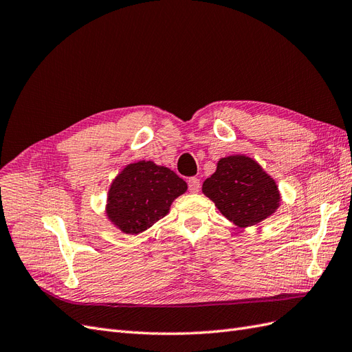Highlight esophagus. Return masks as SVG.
Returning <instances> with one entry per match:
<instances>
[{
    "instance_id": "1",
    "label": "esophagus",
    "mask_w": 352,
    "mask_h": 352,
    "mask_svg": "<svg viewBox=\"0 0 352 352\" xmlns=\"http://www.w3.org/2000/svg\"><path fill=\"white\" fill-rule=\"evenodd\" d=\"M188 188H189V192L197 194L198 190H199V188H201L199 179H198V177H189V180H188Z\"/></svg>"
}]
</instances>
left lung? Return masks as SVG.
I'll use <instances>...</instances> for the list:
<instances>
[{
    "label": "left lung",
    "instance_id": "1",
    "mask_svg": "<svg viewBox=\"0 0 352 352\" xmlns=\"http://www.w3.org/2000/svg\"><path fill=\"white\" fill-rule=\"evenodd\" d=\"M207 195L228 220L239 228L257 225L279 207V189L258 163L247 155H229L202 184Z\"/></svg>",
    "mask_w": 352,
    "mask_h": 352
}]
</instances>
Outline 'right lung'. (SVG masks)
I'll return each instance as SVG.
<instances>
[{"label": "right lung", "mask_w": 352, "mask_h": 352, "mask_svg": "<svg viewBox=\"0 0 352 352\" xmlns=\"http://www.w3.org/2000/svg\"><path fill=\"white\" fill-rule=\"evenodd\" d=\"M186 189L185 180L173 170L153 162L132 163L111 184L107 216L122 232L138 235L164 217Z\"/></svg>", "instance_id": "add662e5"}]
</instances>
